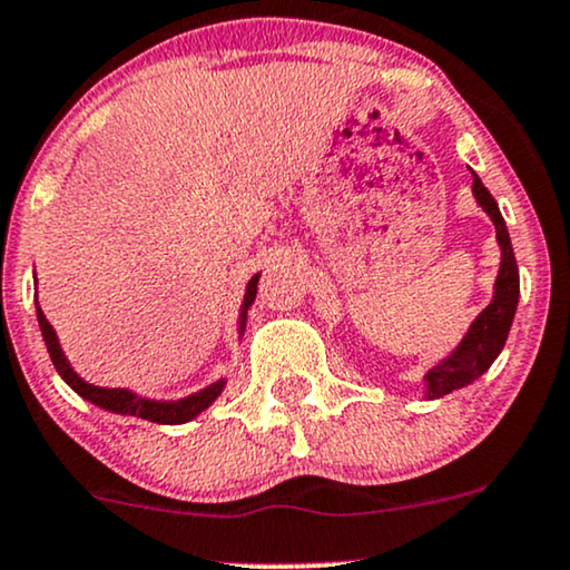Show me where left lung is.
<instances>
[{
    "instance_id": "1",
    "label": "left lung",
    "mask_w": 570,
    "mask_h": 570,
    "mask_svg": "<svg viewBox=\"0 0 570 570\" xmlns=\"http://www.w3.org/2000/svg\"><path fill=\"white\" fill-rule=\"evenodd\" d=\"M472 196H475L478 207L491 217L493 228H497L499 252H502L497 281H493V297L491 303L478 313V318L472 321L468 334L459 340L454 351L438 361L433 368H428V374L422 376L424 397L449 395L459 387H468L470 382H475L478 376L489 372L491 363L499 358V353H502L512 318H515L518 311L520 276L510 233H507L499 204L493 202L489 188H485L483 180L475 173H472Z\"/></svg>"
}]
</instances>
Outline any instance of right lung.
Returning a JSON list of instances; mask_svg holds the SVG:
<instances>
[{
  "label": "right lung",
  "instance_id": "obj_1",
  "mask_svg": "<svg viewBox=\"0 0 570 570\" xmlns=\"http://www.w3.org/2000/svg\"><path fill=\"white\" fill-rule=\"evenodd\" d=\"M257 281H259V273L249 278V284H246V292H244V303H242V311H238V340L244 337L246 332V313H249L252 303H255L257 297ZM37 321H39V328H42V337H45V345H47V353H50V358L55 363V368H58V374L63 376V382L68 387L73 390V393H79L85 401L95 403V406L111 411V414H121V416H140V420H148V422H156V424H185L190 420H196L202 411H207L212 403L217 401L219 393H223L225 387V376H219L217 382H212L204 390H198V393H190L185 397H177V401H154V397H146V395H137L132 390L127 387H98V385H89V382L81 380V376L73 372V366L68 363L63 347H60V340L58 334H55V328L50 321H47V315L42 313V307H39V299H37Z\"/></svg>",
  "mask_w": 570,
  "mask_h": 570
}]
</instances>
